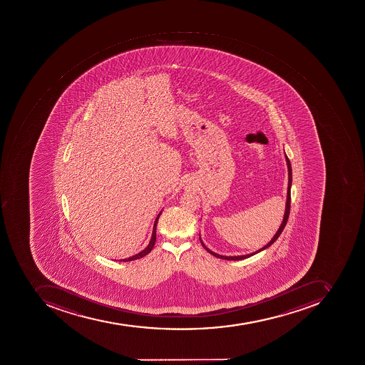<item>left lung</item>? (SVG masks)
I'll return each instance as SVG.
<instances>
[{
	"mask_svg": "<svg viewBox=\"0 0 365 365\" xmlns=\"http://www.w3.org/2000/svg\"><path fill=\"white\" fill-rule=\"evenodd\" d=\"M285 161H287V172H289V183H287V203H285V212L284 217H283V221H282L281 225H279V230H277V233H275L274 237H272L271 241L265 245V247H261V249L257 250V251L253 252V253L245 254V255H237V257H227V255H221V254L215 253V252L211 251L209 247H206L205 244L202 241L201 235H200V241H201L202 245H203L204 249L206 251L209 252L210 254L214 255L215 257H219V259H232V261H239V259H247V257H252V255H255V254L259 253V252L263 251V250L267 249V247H271L272 244L274 243L277 239H279V235H281L282 232L284 230L285 225H287V219H289V207H291V186H292V168L291 163H289V158H287V154H284Z\"/></svg>",
	"mask_w": 365,
	"mask_h": 365,
	"instance_id": "1",
	"label": "left lung"
}]
</instances>
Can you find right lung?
Listing matches in <instances>:
<instances>
[{
    "mask_svg": "<svg viewBox=\"0 0 365 365\" xmlns=\"http://www.w3.org/2000/svg\"><path fill=\"white\" fill-rule=\"evenodd\" d=\"M162 211L160 212L159 214H158V217H156L155 221H154V225H153V231H152V237L151 240H150V242H148V247H145V249L143 250V251L138 252V254H135V255H133V257H128V259H120L121 262H130V261H134V259H141V257H145L146 254L150 253V252L152 251V249L154 247V244H155V240H156V224H158V221H159L160 215H161Z\"/></svg>",
    "mask_w": 365,
    "mask_h": 365,
    "instance_id": "1",
    "label": "right lung"
}]
</instances>
